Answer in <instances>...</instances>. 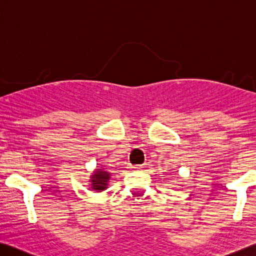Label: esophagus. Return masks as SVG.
<instances>
[{
	"label": "esophagus",
	"mask_w": 256,
	"mask_h": 256,
	"mask_svg": "<svg viewBox=\"0 0 256 256\" xmlns=\"http://www.w3.org/2000/svg\"><path fill=\"white\" fill-rule=\"evenodd\" d=\"M132 170H134V171H139V170L142 168V166L141 165H134V166H131Z\"/></svg>",
	"instance_id": "34e87169"
}]
</instances>
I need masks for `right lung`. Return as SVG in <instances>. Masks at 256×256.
<instances>
[{
	"label": "right lung",
	"mask_w": 256,
	"mask_h": 256,
	"mask_svg": "<svg viewBox=\"0 0 256 256\" xmlns=\"http://www.w3.org/2000/svg\"><path fill=\"white\" fill-rule=\"evenodd\" d=\"M109 178H110V173L104 171V170H96L94 174L91 176L92 189L96 190V192H101V190L106 189Z\"/></svg>",
	"instance_id": "1"
}]
</instances>
